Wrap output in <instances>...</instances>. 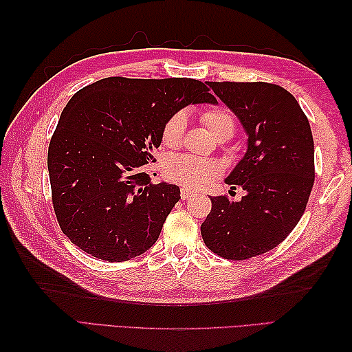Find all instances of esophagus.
Instances as JSON below:
<instances>
[{"instance_id":"obj_1","label":"esophagus","mask_w":352,"mask_h":352,"mask_svg":"<svg viewBox=\"0 0 352 352\" xmlns=\"http://www.w3.org/2000/svg\"><path fill=\"white\" fill-rule=\"evenodd\" d=\"M180 195H182V199H189L192 195H195V193H193V190H190L188 188H182Z\"/></svg>"}]
</instances>
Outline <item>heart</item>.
I'll return each mask as SVG.
<instances>
[{
	"instance_id": "heart-1",
	"label": "heart",
	"mask_w": 352,
	"mask_h": 352,
	"mask_svg": "<svg viewBox=\"0 0 352 352\" xmlns=\"http://www.w3.org/2000/svg\"><path fill=\"white\" fill-rule=\"evenodd\" d=\"M203 121L208 131L218 139L223 134L231 138L234 133V118L226 109H212L203 113ZM186 129H188V115L186 111H175L163 125L162 142L169 148L182 145ZM164 175L170 182H175L184 188L204 189L212 184L221 174L219 164L213 160L199 159L193 155H172L164 162Z\"/></svg>"
}]
</instances>
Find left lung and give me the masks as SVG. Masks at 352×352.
<instances>
[{
	"label": "left lung",
	"instance_id": "1",
	"mask_svg": "<svg viewBox=\"0 0 352 352\" xmlns=\"http://www.w3.org/2000/svg\"><path fill=\"white\" fill-rule=\"evenodd\" d=\"M248 136L246 153L226 178L246 192L241 201L213 197L201 223L208 250L245 260L274 250L296 227L315 182V145L307 116L281 86L207 81Z\"/></svg>",
	"mask_w": 352,
	"mask_h": 352
}]
</instances>
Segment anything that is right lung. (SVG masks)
<instances>
[{"mask_svg": "<svg viewBox=\"0 0 352 352\" xmlns=\"http://www.w3.org/2000/svg\"><path fill=\"white\" fill-rule=\"evenodd\" d=\"M218 104L193 78L109 77L72 96L48 148L52 206L69 241L91 256L125 261L155 243L178 199L175 184L144 166L163 125L189 104Z\"/></svg>", "mask_w": 352, "mask_h": 352, "instance_id": "obj_1", "label": "right lung"}]
</instances>
